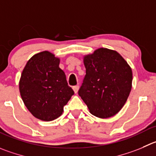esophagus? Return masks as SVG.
Segmentation results:
<instances>
[{"mask_svg": "<svg viewBox=\"0 0 156 156\" xmlns=\"http://www.w3.org/2000/svg\"><path fill=\"white\" fill-rule=\"evenodd\" d=\"M79 86H74L73 87V90L74 93H77V92H78V90H79Z\"/></svg>", "mask_w": 156, "mask_h": 156, "instance_id": "34e87169", "label": "esophagus"}]
</instances>
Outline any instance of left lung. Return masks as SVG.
<instances>
[{
	"label": "left lung",
	"instance_id": "left-lung-1",
	"mask_svg": "<svg viewBox=\"0 0 156 156\" xmlns=\"http://www.w3.org/2000/svg\"><path fill=\"white\" fill-rule=\"evenodd\" d=\"M86 75L78 94L90 113L109 118L125 105L133 82V73L119 53L99 48L84 57Z\"/></svg>",
	"mask_w": 156,
	"mask_h": 156
}]
</instances>
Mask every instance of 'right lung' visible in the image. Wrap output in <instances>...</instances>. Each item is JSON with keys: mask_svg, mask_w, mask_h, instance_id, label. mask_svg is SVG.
I'll use <instances>...</instances> for the list:
<instances>
[{"mask_svg": "<svg viewBox=\"0 0 156 156\" xmlns=\"http://www.w3.org/2000/svg\"><path fill=\"white\" fill-rule=\"evenodd\" d=\"M59 64L60 59L53 53L41 52L28 60L20 77L19 89L25 106L43 121L60 116L74 94Z\"/></svg>", "mask_w": 156, "mask_h": 156, "instance_id": "right-lung-1", "label": "right lung"}]
</instances>
